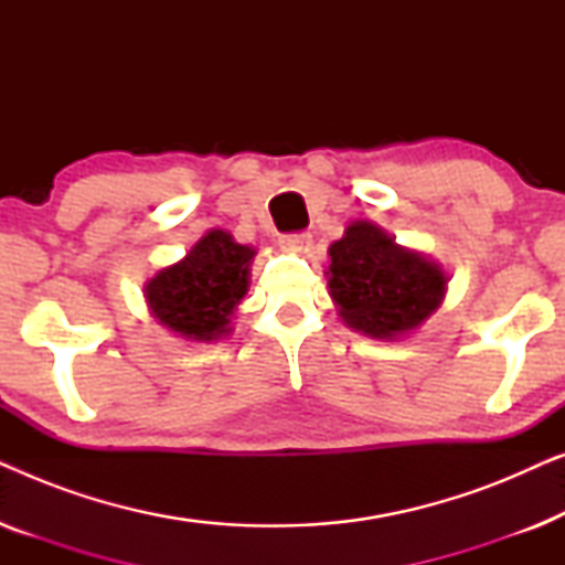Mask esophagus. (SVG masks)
<instances>
[{
	"mask_svg": "<svg viewBox=\"0 0 565 565\" xmlns=\"http://www.w3.org/2000/svg\"><path fill=\"white\" fill-rule=\"evenodd\" d=\"M280 246L285 252H296V254H306L311 252L313 246V238L308 234H292V236H282L280 238Z\"/></svg>",
	"mask_w": 565,
	"mask_h": 565,
	"instance_id": "esophagus-1",
	"label": "esophagus"
}]
</instances>
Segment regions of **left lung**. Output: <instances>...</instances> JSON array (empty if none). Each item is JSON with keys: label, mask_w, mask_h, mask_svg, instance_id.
<instances>
[{"label": "left lung", "mask_w": 565, "mask_h": 565, "mask_svg": "<svg viewBox=\"0 0 565 565\" xmlns=\"http://www.w3.org/2000/svg\"><path fill=\"white\" fill-rule=\"evenodd\" d=\"M329 296L339 319L370 339L396 342L443 306L447 273L424 252L401 246L373 221H352L329 246Z\"/></svg>", "instance_id": "left-lung-1"}]
</instances>
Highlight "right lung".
<instances>
[{
  "label": "right lung",
  "mask_w": 565,
  "mask_h": 565,
  "mask_svg": "<svg viewBox=\"0 0 565 565\" xmlns=\"http://www.w3.org/2000/svg\"><path fill=\"white\" fill-rule=\"evenodd\" d=\"M254 254V246L238 244L228 231H205L180 262L161 267L143 285L149 313L188 342L226 339L249 290Z\"/></svg>",
  "instance_id": "right-lung-1"
}]
</instances>
